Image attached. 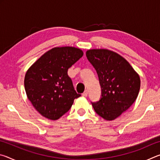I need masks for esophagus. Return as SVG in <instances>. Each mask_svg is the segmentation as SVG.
Listing matches in <instances>:
<instances>
[{
  "label": "esophagus",
  "instance_id": "esophagus-1",
  "mask_svg": "<svg viewBox=\"0 0 160 160\" xmlns=\"http://www.w3.org/2000/svg\"><path fill=\"white\" fill-rule=\"evenodd\" d=\"M88 90H85V91L84 92L82 93V96L87 97V96H88Z\"/></svg>",
  "mask_w": 160,
  "mask_h": 160
}]
</instances>
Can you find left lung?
Masks as SVG:
<instances>
[{
  "label": "left lung",
  "instance_id": "1",
  "mask_svg": "<svg viewBox=\"0 0 160 160\" xmlns=\"http://www.w3.org/2000/svg\"><path fill=\"white\" fill-rule=\"evenodd\" d=\"M86 56L98 75L102 94L91 102L94 111L105 120L112 121L128 109L136 99L140 80L125 58L107 49H91Z\"/></svg>",
  "mask_w": 160,
  "mask_h": 160
}]
</instances>
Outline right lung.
Segmentation results:
<instances>
[{
    "label": "right lung",
    "mask_w": 160,
    "mask_h": 160,
    "mask_svg": "<svg viewBox=\"0 0 160 160\" xmlns=\"http://www.w3.org/2000/svg\"><path fill=\"white\" fill-rule=\"evenodd\" d=\"M82 56L79 48L56 47L42 55L27 71L26 94L40 114L57 120L81 96L75 90L68 70Z\"/></svg>",
    "instance_id": "1"
}]
</instances>
